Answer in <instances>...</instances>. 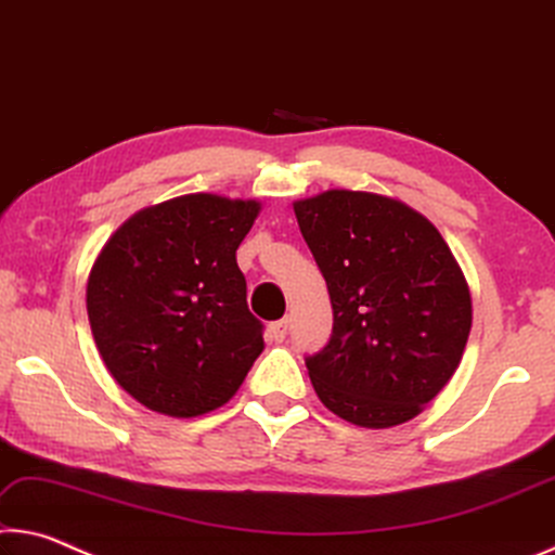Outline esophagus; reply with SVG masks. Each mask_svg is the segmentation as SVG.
Listing matches in <instances>:
<instances>
[{
  "label": "esophagus",
  "instance_id": "obj_1",
  "mask_svg": "<svg viewBox=\"0 0 555 555\" xmlns=\"http://www.w3.org/2000/svg\"><path fill=\"white\" fill-rule=\"evenodd\" d=\"M285 334H287V317H283V320H278V322L270 324V337L275 339V341H283Z\"/></svg>",
  "mask_w": 555,
  "mask_h": 555
}]
</instances>
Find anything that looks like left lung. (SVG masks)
Masks as SVG:
<instances>
[{"instance_id":"left-lung-1","label":"left lung","mask_w":555,"mask_h":555,"mask_svg":"<svg viewBox=\"0 0 555 555\" xmlns=\"http://www.w3.org/2000/svg\"><path fill=\"white\" fill-rule=\"evenodd\" d=\"M330 289L334 326L307 357L334 415L361 428L411 421L455 374L472 297L455 256L423 214L396 198L332 189L295 202Z\"/></svg>"}]
</instances>
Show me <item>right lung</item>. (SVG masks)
Instances as JSON below:
<instances>
[{
    "label": "right lung",
    "mask_w": 555,
    "mask_h": 555,
    "mask_svg": "<svg viewBox=\"0 0 555 555\" xmlns=\"http://www.w3.org/2000/svg\"><path fill=\"white\" fill-rule=\"evenodd\" d=\"M258 214V202L186 194L127 218L100 250L90 330L113 378L150 411H216L266 349L235 262Z\"/></svg>",
    "instance_id": "1"
}]
</instances>
